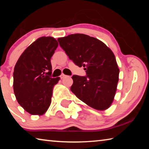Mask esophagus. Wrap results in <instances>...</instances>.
Segmentation results:
<instances>
[{"instance_id":"obj_1","label":"esophagus","mask_w":149,"mask_h":149,"mask_svg":"<svg viewBox=\"0 0 149 149\" xmlns=\"http://www.w3.org/2000/svg\"><path fill=\"white\" fill-rule=\"evenodd\" d=\"M65 77H67V75H64V74H62L61 75H60V78H61V79H64V78Z\"/></svg>"}]
</instances>
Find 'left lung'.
<instances>
[{"mask_svg":"<svg viewBox=\"0 0 149 149\" xmlns=\"http://www.w3.org/2000/svg\"><path fill=\"white\" fill-rule=\"evenodd\" d=\"M58 41L69 58L86 70V76L72 77V92L96 110L109 108L116 91L120 72L112 50L101 41L85 34L69 35Z\"/></svg>","mask_w":149,"mask_h":149,"instance_id":"1","label":"left lung"}]
</instances>
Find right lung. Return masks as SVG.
<instances>
[{
	"label": "right lung",
	"mask_w": 149,
	"mask_h": 149,
	"mask_svg": "<svg viewBox=\"0 0 149 149\" xmlns=\"http://www.w3.org/2000/svg\"><path fill=\"white\" fill-rule=\"evenodd\" d=\"M52 37L37 39L24 50L13 73L17 102L32 115H42L51 103L52 90L60 77L52 78L50 58L58 47Z\"/></svg>",
	"instance_id": "1"
}]
</instances>
